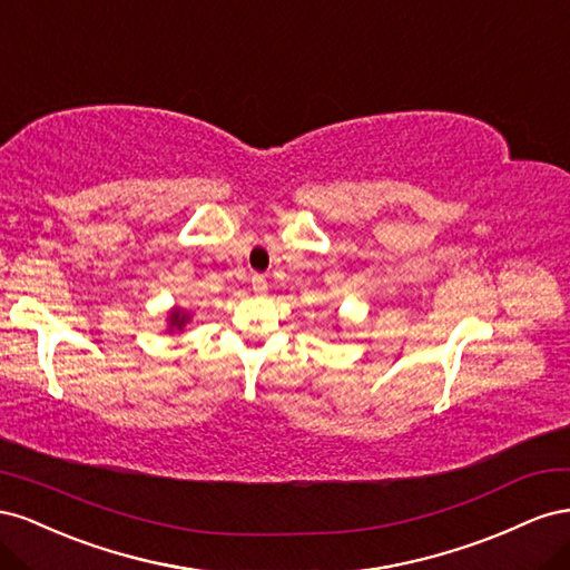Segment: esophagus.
Here are the masks:
<instances>
[{"instance_id": "obj_1", "label": "esophagus", "mask_w": 570, "mask_h": 570, "mask_svg": "<svg viewBox=\"0 0 570 570\" xmlns=\"http://www.w3.org/2000/svg\"><path fill=\"white\" fill-rule=\"evenodd\" d=\"M253 291L257 296H265L267 294V276L265 274H255L253 276Z\"/></svg>"}]
</instances>
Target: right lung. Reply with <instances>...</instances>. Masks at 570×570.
Returning a JSON list of instances; mask_svg holds the SVG:
<instances>
[{
	"mask_svg": "<svg viewBox=\"0 0 570 570\" xmlns=\"http://www.w3.org/2000/svg\"><path fill=\"white\" fill-rule=\"evenodd\" d=\"M193 320V313L190 311H184V307L174 305L169 315H167V332L174 334V332H184L186 324Z\"/></svg>",
	"mask_w": 570,
	"mask_h": 570,
	"instance_id": "obj_1",
	"label": "right lung"
}]
</instances>
